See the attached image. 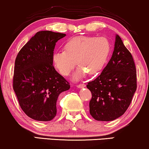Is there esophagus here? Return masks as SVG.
I'll return each mask as SVG.
<instances>
[{"instance_id": "1", "label": "esophagus", "mask_w": 149, "mask_h": 149, "mask_svg": "<svg viewBox=\"0 0 149 149\" xmlns=\"http://www.w3.org/2000/svg\"><path fill=\"white\" fill-rule=\"evenodd\" d=\"M77 87H78V88H83V87H85V84H80V85H78L77 86Z\"/></svg>"}]
</instances>
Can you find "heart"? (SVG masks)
Listing matches in <instances>:
<instances>
[{"instance_id": "obj_1", "label": "heart", "mask_w": 149, "mask_h": 149, "mask_svg": "<svg viewBox=\"0 0 149 149\" xmlns=\"http://www.w3.org/2000/svg\"><path fill=\"white\" fill-rule=\"evenodd\" d=\"M64 49L53 54V63L63 76H68L77 63L79 66L73 79L79 81L85 72L93 75L100 72L109 56L111 45L104 37L77 36L67 41Z\"/></svg>"}]
</instances>
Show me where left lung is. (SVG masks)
I'll return each instance as SVG.
<instances>
[{
    "mask_svg": "<svg viewBox=\"0 0 149 149\" xmlns=\"http://www.w3.org/2000/svg\"><path fill=\"white\" fill-rule=\"evenodd\" d=\"M87 87L92 94L89 113L97 121H113L129 107L137 87L136 70L132 54L117 34L111 60Z\"/></svg>",
    "mask_w": 149,
    "mask_h": 149,
    "instance_id": "1",
    "label": "left lung"
}]
</instances>
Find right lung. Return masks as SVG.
Segmentation results:
<instances>
[{
	"label": "right lung",
	"mask_w": 149,
	"mask_h": 149,
	"mask_svg": "<svg viewBox=\"0 0 149 149\" xmlns=\"http://www.w3.org/2000/svg\"><path fill=\"white\" fill-rule=\"evenodd\" d=\"M65 36L49 30L38 32L15 59L13 90L23 111L36 121L54 119L59 95L70 87L55 70L52 61L56 42Z\"/></svg>",
	"instance_id": "obj_1"
}]
</instances>
